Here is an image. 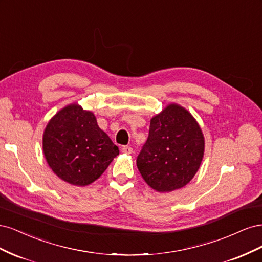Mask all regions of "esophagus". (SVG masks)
<instances>
[{"mask_svg":"<svg viewBox=\"0 0 262 262\" xmlns=\"http://www.w3.org/2000/svg\"><path fill=\"white\" fill-rule=\"evenodd\" d=\"M121 150H122V153H124V154H132L133 148L131 146H122Z\"/></svg>","mask_w":262,"mask_h":262,"instance_id":"1","label":"esophagus"}]
</instances>
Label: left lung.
Returning <instances> with one entry per match:
<instances>
[{
	"instance_id": "obj_1",
	"label": "left lung",
	"mask_w": 262,
	"mask_h": 262,
	"mask_svg": "<svg viewBox=\"0 0 262 262\" xmlns=\"http://www.w3.org/2000/svg\"><path fill=\"white\" fill-rule=\"evenodd\" d=\"M204 144L194 117L172 102L150 119L147 141L137 158L138 169L157 192H171L194 177L204 155Z\"/></svg>"
}]
</instances>
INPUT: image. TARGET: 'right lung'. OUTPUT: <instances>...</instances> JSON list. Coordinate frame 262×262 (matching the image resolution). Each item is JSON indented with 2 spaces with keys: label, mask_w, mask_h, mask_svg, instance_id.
<instances>
[{
  "label": "right lung",
  "mask_w": 262,
  "mask_h": 262,
  "mask_svg": "<svg viewBox=\"0 0 262 262\" xmlns=\"http://www.w3.org/2000/svg\"><path fill=\"white\" fill-rule=\"evenodd\" d=\"M42 149L55 175L78 187L98 179L119 155L118 146L99 128L95 115L78 104L66 106L50 119Z\"/></svg>",
  "instance_id": "1"
}]
</instances>
